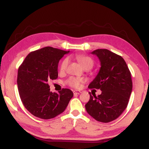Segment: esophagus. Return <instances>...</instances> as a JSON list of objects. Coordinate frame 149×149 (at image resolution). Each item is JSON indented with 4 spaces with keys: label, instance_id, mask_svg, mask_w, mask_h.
Listing matches in <instances>:
<instances>
[{
    "label": "esophagus",
    "instance_id": "esophagus-1",
    "mask_svg": "<svg viewBox=\"0 0 149 149\" xmlns=\"http://www.w3.org/2000/svg\"><path fill=\"white\" fill-rule=\"evenodd\" d=\"M80 93H81V92L79 91V90H74V91H73V94H74V95H79Z\"/></svg>",
    "mask_w": 149,
    "mask_h": 149
}]
</instances>
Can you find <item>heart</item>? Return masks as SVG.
<instances>
[{"label":"heart","instance_id":"1","mask_svg":"<svg viewBox=\"0 0 149 149\" xmlns=\"http://www.w3.org/2000/svg\"><path fill=\"white\" fill-rule=\"evenodd\" d=\"M76 59H78V61L80 63V64L82 65L84 69H92V66L94 65V61L92 60L91 57H88V56H84V55H78L76 57ZM68 64V59H66L64 60H63L61 62V66H60V70L61 71H64L66 69V66ZM83 82V80L81 78H74V77H71L68 80L67 83L70 86L73 87L75 88H80L81 83Z\"/></svg>","mask_w":149,"mask_h":149}]
</instances>
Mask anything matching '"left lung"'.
<instances>
[{
    "label": "left lung",
    "mask_w": 149,
    "mask_h": 149,
    "mask_svg": "<svg viewBox=\"0 0 149 149\" xmlns=\"http://www.w3.org/2000/svg\"><path fill=\"white\" fill-rule=\"evenodd\" d=\"M91 54L98 57L101 67L88 88L100 89L102 93L92 96L90 92L85 109L96 120L109 123L127 107L132 90L131 73L123 58L109 49H98Z\"/></svg>",
    "instance_id": "1"
}]
</instances>
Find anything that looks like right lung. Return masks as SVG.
Segmentation results:
<instances>
[{
    "instance_id": "1",
    "label": "right lung",
    "mask_w": 149,
    "mask_h": 149,
    "mask_svg": "<svg viewBox=\"0 0 149 149\" xmlns=\"http://www.w3.org/2000/svg\"><path fill=\"white\" fill-rule=\"evenodd\" d=\"M69 51L45 47L29 53L18 70L17 85L22 103L32 115L50 119L64 111L73 96L69 89L50 92L47 82L58 77V64Z\"/></svg>"
}]
</instances>
